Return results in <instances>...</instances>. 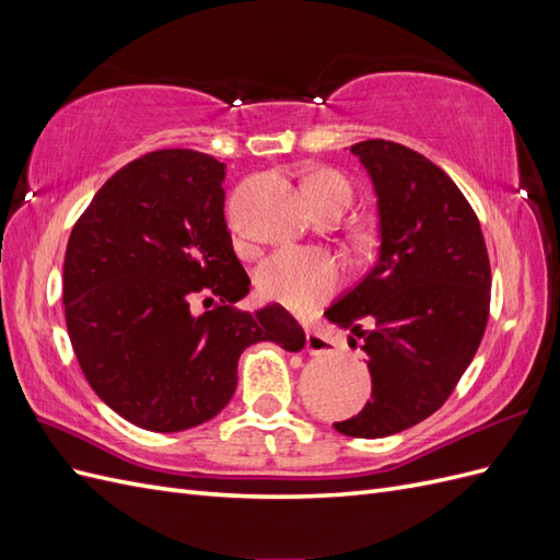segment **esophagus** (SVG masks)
Instances as JSON below:
<instances>
[{
  "label": "esophagus",
  "mask_w": 560,
  "mask_h": 560,
  "mask_svg": "<svg viewBox=\"0 0 560 560\" xmlns=\"http://www.w3.org/2000/svg\"><path fill=\"white\" fill-rule=\"evenodd\" d=\"M306 350L311 354H331V352H336L331 338H327L325 334L315 331V329L306 331Z\"/></svg>",
  "instance_id": "esophagus-1"
}]
</instances>
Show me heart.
Masks as SVG:
<instances>
[{
	"label": "heart",
	"instance_id": "heart-1",
	"mask_svg": "<svg viewBox=\"0 0 560 560\" xmlns=\"http://www.w3.org/2000/svg\"><path fill=\"white\" fill-rule=\"evenodd\" d=\"M303 191L315 210L329 202H341L348 208L352 196L350 184L334 173L313 175ZM338 282H341V268L331 254L322 249H280L259 266L257 273L261 296L292 311L317 306L336 290Z\"/></svg>",
	"mask_w": 560,
	"mask_h": 560
}]
</instances>
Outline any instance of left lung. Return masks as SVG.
Here are the masks:
<instances>
[{
  "instance_id": "1",
  "label": "left lung",
  "mask_w": 560,
  "mask_h": 560,
  "mask_svg": "<svg viewBox=\"0 0 560 560\" xmlns=\"http://www.w3.org/2000/svg\"><path fill=\"white\" fill-rule=\"evenodd\" d=\"M350 154L376 194L378 257L325 317L364 341L371 399L334 428L378 439L432 416L465 374L486 331L490 261L477 214L442 167L387 140Z\"/></svg>"
}]
</instances>
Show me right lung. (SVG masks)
<instances>
[{"label": "right lung", "mask_w": 560, "mask_h": 560, "mask_svg": "<svg viewBox=\"0 0 560 560\" xmlns=\"http://www.w3.org/2000/svg\"><path fill=\"white\" fill-rule=\"evenodd\" d=\"M224 177L226 165L200 151H151L105 182L67 243L62 303L79 366L142 430L182 432L214 418L252 343L290 352L306 343L282 306L233 308L249 278L226 231ZM196 293L220 303L194 316Z\"/></svg>", "instance_id": "add662e5"}]
</instances>
